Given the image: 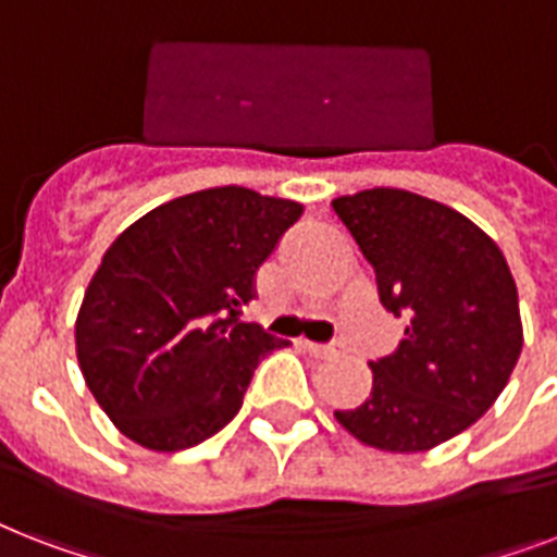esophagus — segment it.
<instances>
[{"label": "esophagus", "instance_id": "34e87169", "mask_svg": "<svg viewBox=\"0 0 557 557\" xmlns=\"http://www.w3.org/2000/svg\"><path fill=\"white\" fill-rule=\"evenodd\" d=\"M304 349L314 358H332L338 356V349L330 347V344H312V341H304Z\"/></svg>", "mask_w": 557, "mask_h": 557}]
</instances>
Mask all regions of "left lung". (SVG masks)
<instances>
[{
	"instance_id": "left-lung-1",
	"label": "left lung",
	"mask_w": 557,
	"mask_h": 557,
	"mask_svg": "<svg viewBox=\"0 0 557 557\" xmlns=\"http://www.w3.org/2000/svg\"><path fill=\"white\" fill-rule=\"evenodd\" d=\"M375 271L381 306L405 318L396 352L370 361L372 389L335 410L364 445L419 454L497 401L523 349L518 286L492 236L448 205L396 187L332 201Z\"/></svg>"
}]
</instances>
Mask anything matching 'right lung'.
I'll use <instances>...</instances> for the list:
<instances>
[{"mask_svg":"<svg viewBox=\"0 0 557 557\" xmlns=\"http://www.w3.org/2000/svg\"><path fill=\"white\" fill-rule=\"evenodd\" d=\"M300 213L292 199L210 187L159 205L109 245L74 341L91 396L124 436L173 454L239 413L257 364L288 344L239 312Z\"/></svg>","mask_w":557,"mask_h":557,"instance_id":"add662e5","label":"right lung"}]
</instances>
